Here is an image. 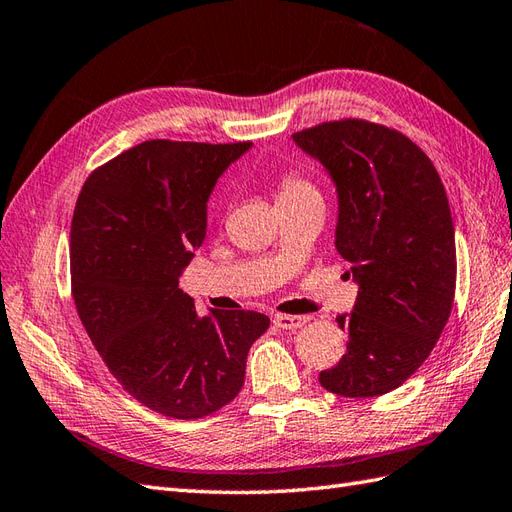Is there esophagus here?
<instances>
[{
    "label": "esophagus",
    "instance_id": "obj_1",
    "mask_svg": "<svg viewBox=\"0 0 512 512\" xmlns=\"http://www.w3.org/2000/svg\"><path fill=\"white\" fill-rule=\"evenodd\" d=\"M308 319L310 317H306V315H276V326L280 328V330H299L302 326H306L308 323Z\"/></svg>",
    "mask_w": 512,
    "mask_h": 512
}]
</instances>
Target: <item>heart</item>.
Instances as JSON below:
<instances>
[{
	"mask_svg": "<svg viewBox=\"0 0 512 512\" xmlns=\"http://www.w3.org/2000/svg\"><path fill=\"white\" fill-rule=\"evenodd\" d=\"M319 195L315 184L310 182L304 173L299 171H286L278 180V204L280 202H295V199Z\"/></svg>",
	"mask_w": 512,
	"mask_h": 512,
	"instance_id": "heart-1",
	"label": "heart"
}]
</instances>
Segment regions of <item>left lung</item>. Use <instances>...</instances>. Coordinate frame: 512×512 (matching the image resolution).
<instances>
[{"label":"left lung","instance_id":"1","mask_svg":"<svg viewBox=\"0 0 512 512\" xmlns=\"http://www.w3.org/2000/svg\"><path fill=\"white\" fill-rule=\"evenodd\" d=\"M328 169L339 193L336 249L358 282L347 352L319 373L326 391L378 397L426 363L452 313L456 241L450 202L432 160L406 134L365 119L293 134Z\"/></svg>","mask_w":512,"mask_h":512}]
</instances>
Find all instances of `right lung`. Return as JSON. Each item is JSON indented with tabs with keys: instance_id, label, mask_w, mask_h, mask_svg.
Here are the masks:
<instances>
[{
	"instance_id": "right-lung-1",
	"label": "right lung",
	"mask_w": 512,
	"mask_h": 512,
	"mask_svg": "<svg viewBox=\"0 0 512 512\" xmlns=\"http://www.w3.org/2000/svg\"><path fill=\"white\" fill-rule=\"evenodd\" d=\"M249 141L136 145L86 178L71 221V293L108 371L136 402L202 419L239 395L252 343L269 328L254 310L199 317L178 289L206 236L215 182Z\"/></svg>"
}]
</instances>
